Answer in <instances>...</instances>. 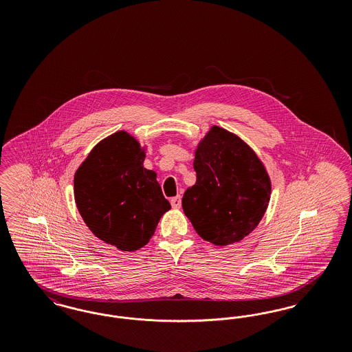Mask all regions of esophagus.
Segmentation results:
<instances>
[{
    "label": "esophagus",
    "mask_w": 352,
    "mask_h": 352,
    "mask_svg": "<svg viewBox=\"0 0 352 352\" xmlns=\"http://www.w3.org/2000/svg\"><path fill=\"white\" fill-rule=\"evenodd\" d=\"M170 203H171L173 208H181V197H179V195H177V197L171 198Z\"/></svg>",
    "instance_id": "esophagus-1"
}]
</instances>
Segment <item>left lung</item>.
Segmentation results:
<instances>
[{
  "instance_id": "obj_1",
  "label": "left lung",
  "mask_w": 352,
  "mask_h": 352,
  "mask_svg": "<svg viewBox=\"0 0 352 352\" xmlns=\"http://www.w3.org/2000/svg\"><path fill=\"white\" fill-rule=\"evenodd\" d=\"M197 182L182 207L197 234L219 247L243 240L264 217L272 184L267 168L239 135L214 125L195 151Z\"/></svg>"
}]
</instances>
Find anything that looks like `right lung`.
Returning <instances> with one entry per match:
<instances>
[{
  "label": "right lung",
  "mask_w": 352,
  "mask_h": 352,
  "mask_svg": "<svg viewBox=\"0 0 352 352\" xmlns=\"http://www.w3.org/2000/svg\"><path fill=\"white\" fill-rule=\"evenodd\" d=\"M144 160L140 142L120 131L101 140L75 173L74 194L84 223L120 251L146 245L171 208Z\"/></svg>",
  "instance_id": "obj_1"
}]
</instances>
